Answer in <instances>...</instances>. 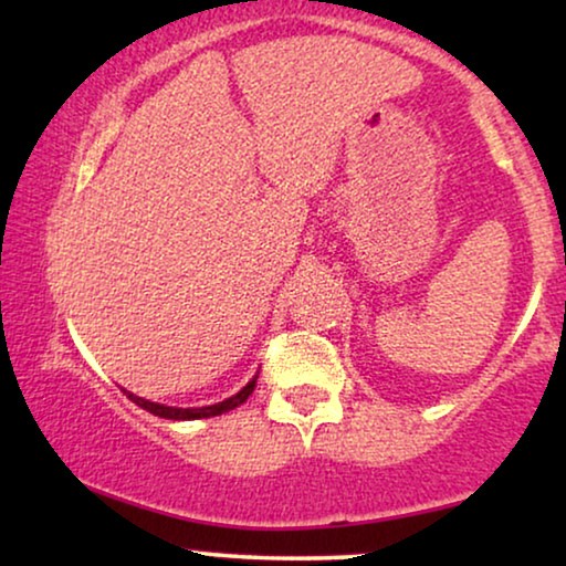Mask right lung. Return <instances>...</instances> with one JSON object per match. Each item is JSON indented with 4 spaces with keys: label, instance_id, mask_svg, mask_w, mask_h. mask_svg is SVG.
I'll use <instances>...</instances> for the list:
<instances>
[{
    "label": "right lung",
    "instance_id": "1",
    "mask_svg": "<svg viewBox=\"0 0 566 566\" xmlns=\"http://www.w3.org/2000/svg\"><path fill=\"white\" fill-rule=\"evenodd\" d=\"M254 384H258V376H254L252 381L247 384L242 391L234 394V397L219 401V405H211V407H188V409L157 405V401H149V399H144V397H136V394H130V391H126V389H123V394H126V397H128L130 401H134V405L146 409V412H151V415H157V417H165V420H203V417L223 415V412H229V409L244 405V401L250 399V394L254 391Z\"/></svg>",
    "mask_w": 566,
    "mask_h": 566
}]
</instances>
